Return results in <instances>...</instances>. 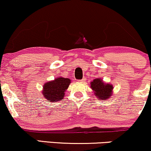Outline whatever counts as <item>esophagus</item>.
I'll use <instances>...</instances> for the list:
<instances>
[{"label": "esophagus", "mask_w": 151, "mask_h": 151, "mask_svg": "<svg viewBox=\"0 0 151 151\" xmlns=\"http://www.w3.org/2000/svg\"><path fill=\"white\" fill-rule=\"evenodd\" d=\"M85 81H86V79L84 78H83L82 80H81V81H78L80 82V83H85Z\"/></svg>", "instance_id": "1"}]
</instances>
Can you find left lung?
<instances>
[{
    "instance_id": "left-lung-1",
    "label": "left lung",
    "mask_w": 151,
    "mask_h": 151,
    "mask_svg": "<svg viewBox=\"0 0 151 151\" xmlns=\"http://www.w3.org/2000/svg\"><path fill=\"white\" fill-rule=\"evenodd\" d=\"M90 87L94 95L99 100L105 101L113 94V85L105 83L101 78H95L90 83Z\"/></svg>"
}]
</instances>
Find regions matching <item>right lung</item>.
<instances>
[{"instance_id": "1", "label": "right lung", "mask_w": 151, "mask_h": 151, "mask_svg": "<svg viewBox=\"0 0 151 151\" xmlns=\"http://www.w3.org/2000/svg\"><path fill=\"white\" fill-rule=\"evenodd\" d=\"M71 83L69 78L58 77L51 81H48L43 85L42 94L44 97L50 101L57 102L63 99L65 92Z\"/></svg>"}]
</instances>
